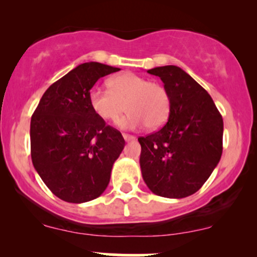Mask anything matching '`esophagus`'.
Segmentation results:
<instances>
[{
  "mask_svg": "<svg viewBox=\"0 0 257 257\" xmlns=\"http://www.w3.org/2000/svg\"><path fill=\"white\" fill-rule=\"evenodd\" d=\"M123 138H124L125 141H132L135 139V137H133V135H129V134H123Z\"/></svg>",
  "mask_w": 257,
  "mask_h": 257,
  "instance_id": "34e87169",
  "label": "esophagus"
}]
</instances>
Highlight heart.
Listing matches in <instances>:
<instances>
[{
  "instance_id": "heart-1",
  "label": "heart",
  "mask_w": 257,
  "mask_h": 257,
  "mask_svg": "<svg viewBox=\"0 0 257 257\" xmlns=\"http://www.w3.org/2000/svg\"><path fill=\"white\" fill-rule=\"evenodd\" d=\"M107 85L108 90L94 87L88 94L91 111L100 119L116 122L126 108L128 113L118 122L120 128L137 129L145 124L152 131L169 117L172 99L163 84L126 72L108 79Z\"/></svg>"
}]
</instances>
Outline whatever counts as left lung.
<instances>
[{"instance_id":"8db88e82","label":"left lung","mask_w":257,"mask_h":257,"mask_svg":"<svg viewBox=\"0 0 257 257\" xmlns=\"http://www.w3.org/2000/svg\"><path fill=\"white\" fill-rule=\"evenodd\" d=\"M147 72L162 79L172 107L164 126L138 139L141 174L157 196L185 198L204 185L220 162L222 116L208 91L180 67L167 65Z\"/></svg>"}]
</instances>
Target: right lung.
<instances>
[{"label": "right lung", "instance_id": "add662e5", "mask_svg": "<svg viewBox=\"0 0 257 257\" xmlns=\"http://www.w3.org/2000/svg\"><path fill=\"white\" fill-rule=\"evenodd\" d=\"M119 71L95 63L78 65L44 91L31 117L35 169L58 198L84 203L106 190L125 141L91 111L88 94L99 78Z\"/></svg>", "mask_w": 257, "mask_h": 257}]
</instances>
